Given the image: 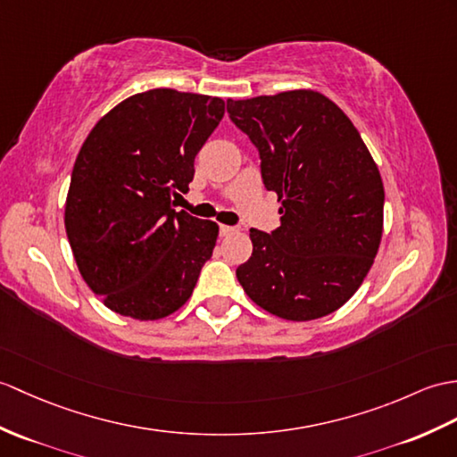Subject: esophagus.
Instances as JSON below:
<instances>
[{"label":"esophagus","instance_id":"obj_1","mask_svg":"<svg viewBox=\"0 0 457 457\" xmlns=\"http://www.w3.org/2000/svg\"><path fill=\"white\" fill-rule=\"evenodd\" d=\"M233 233H237V228H231V226H220V236H221V237L233 236Z\"/></svg>","mask_w":457,"mask_h":457}]
</instances>
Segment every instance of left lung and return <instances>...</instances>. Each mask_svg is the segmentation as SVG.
Returning <instances> with one entry per match:
<instances>
[{
	"instance_id": "1",
	"label": "left lung",
	"mask_w": 457,
	"mask_h": 457,
	"mask_svg": "<svg viewBox=\"0 0 457 457\" xmlns=\"http://www.w3.org/2000/svg\"><path fill=\"white\" fill-rule=\"evenodd\" d=\"M233 124L261 155L280 228L251 229L253 254L237 267L249 298L288 321L337 312L372 269L384 231V183L348 116L320 91L228 101Z\"/></svg>"
}]
</instances>
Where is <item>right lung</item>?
<instances>
[{
  "label": "right lung",
  "mask_w": 457,
  "mask_h": 457,
  "mask_svg": "<svg viewBox=\"0 0 457 457\" xmlns=\"http://www.w3.org/2000/svg\"><path fill=\"white\" fill-rule=\"evenodd\" d=\"M224 112L220 97L150 89L116 104L85 137L63 224L83 280L109 310L154 321L193 294L220 229L175 203Z\"/></svg>",
  "instance_id": "right-lung-1"
}]
</instances>
